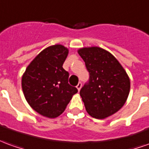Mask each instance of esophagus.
<instances>
[{
  "mask_svg": "<svg viewBox=\"0 0 149 149\" xmlns=\"http://www.w3.org/2000/svg\"><path fill=\"white\" fill-rule=\"evenodd\" d=\"M81 86H82V84L81 83V82H79L77 84V89H78V91H80L81 90Z\"/></svg>",
  "mask_w": 149,
  "mask_h": 149,
  "instance_id": "34e87169",
  "label": "esophagus"
}]
</instances>
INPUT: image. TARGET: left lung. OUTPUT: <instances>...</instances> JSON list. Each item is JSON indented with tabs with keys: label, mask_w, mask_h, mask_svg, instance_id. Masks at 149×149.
<instances>
[{
	"label": "left lung",
	"mask_w": 149,
	"mask_h": 149,
	"mask_svg": "<svg viewBox=\"0 0 149 149\" xmlns=\"http://www.w3.org/2000/svg\"><path fill=\"white\" fill-rule=\"evenodd\" d=\"M89 72V81L80 91L85 110L102 119L118 111L127 99L130 78L118 60L99 47L78 49Z\"/></svg>",
	"instance_id": "obj_1"
}]
</instances>
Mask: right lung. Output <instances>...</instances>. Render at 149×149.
<instances>
[{"label": "right lung", "instance_id": "obj_1", "mask_svg": "<svg viewBox=\"0 0 149 149\" xmlns=\"http://www.w3.org/2000/svg\"><path fill=\"white\" fill-rule=\"evenodd\" d=\"M68 54V49L64 46H50L31 61L22 77L26 102L47 118L60 116L77 93L76 87L68 84L69 74L63 68Z\"/></svg>", "mask_w": 149, "mask_h": 149}]
</instances>
